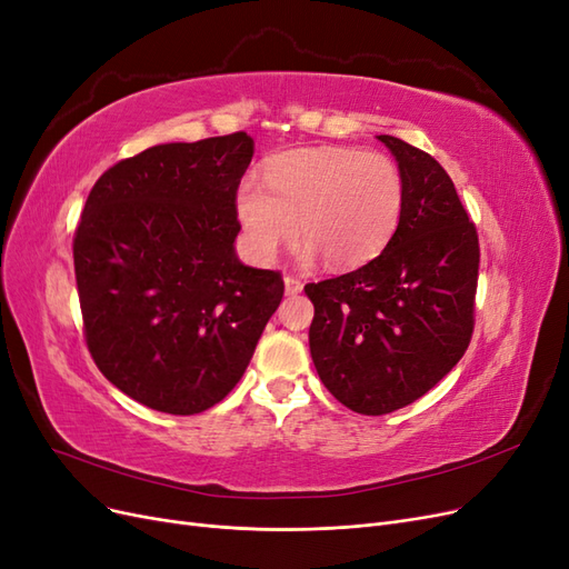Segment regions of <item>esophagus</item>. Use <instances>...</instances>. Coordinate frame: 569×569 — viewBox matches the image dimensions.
<instances>
[{"mask_svg":"<svg viewBox=\"0 0 569 569\" xmlns=\"http://www.w3.org/2000/svg\"><path fill=\"white\" fill-rule=\"evenodd\" d=\"M303 289V282L299 278H295V274H284V291L287 295H299V291Z\"/></svg>","mask_w":569,"mask_h":569,"instance_id":"obj_1","label":"esophagus"}]
</instances>
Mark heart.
I'll use <instances>...</instances> for the list:
<instances>
[{"label":"heart","instance_id":"obj_1","mask_svg":"<svg viewBox=\"0 0 569 569\" xmlns=\"http://www.w3.org/2000/svg\"><path fill=\"white\" fill-rule=\"evenodd\" d=\"M237 189V216L251 251L270 261L299 232L301 256L332 268L363 266L389 244L403 211L401 168L382 151L318 147L287 151Z\"/></svg>","mask_w":569,"mask_h":569}]
</instances>
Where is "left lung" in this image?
<instances>
[{
	"label": "left lung",
	"mask_w": 569,
	"mask_h": 569,
	"mask_svg": "<svg viewBox=\"0 0 569 569\" xmlns=\"http://www.w3.org/2000/svg\"><path fill=\"white\" fill-rule=\"evenodd\" d=\"M403 176V211L385 251L339 278L306 284L308 343L322 385L360 416L418 401L468 351L479 237L437 159L380 134Z\"/></svg>",
	"instance_id": "8db88e82"
}]
</instances>
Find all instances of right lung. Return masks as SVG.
I'll list each match as a JSON object with an SVG mask.
<instances>
[{
    "label": "right lung",
    "mask_w": 569,
    "mask_h": 569,
    "mask_svg": "<svg viewBox=\"0 0 569 569\" xmlns=\"http://www.w3.org/2000/svg\"><path fill=\"white\" fill-rule=\"evenodd\" d=\"M247 132L144 149L101 173L73 237L82 335L130 399L170 416L234 389L284 282L234 256Z\"/></svg>",
    "instance_id": "add662e5"
}]
</instances>
